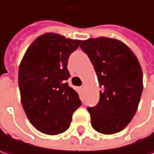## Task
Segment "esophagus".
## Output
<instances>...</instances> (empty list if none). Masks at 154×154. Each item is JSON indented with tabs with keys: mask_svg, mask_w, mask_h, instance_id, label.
<instances>
[{
	"mask_svg": "<svg viewBox=\"0 0 154 154\" xmlns=\"http://www.w3.org/2000/svg\"><path fill=\"white\" fill-rule=\"evenodd\" d=\"M81 90H82V91H84V90H85V85H83V86L81 87Z\"/></svg>",
	"mask_w": 154,
	"mask_h": 154,
	"instance_id": "1",
	"label": "esophagus"
}]
</instances>
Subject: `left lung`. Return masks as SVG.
Listing matches in <instances>:
<instances>
[{
  "label": "left lung",
  "mask_w": 154,
  "mask_h": 154,
  "mask_svg": "<svg viewBox=\"0 0 154 154\" xmlns=\"http://www.w3.org/2000/svg\"><path fill=\"white\" fill-rule=\"evenodd\" d=\"M80 48L91 60L101 88L99 103L87 107L91 126L106 135L120 132L132 120L140 101L143 72L139 62L116 38H88Z\"/></svg>",
  "instance_id": "obj_1"
}]
</instances>
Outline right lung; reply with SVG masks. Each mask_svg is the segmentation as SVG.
Masks as SVG:
<instances>
[{
  "label": "right lung",
  "mask_w": 154,
  "mask_h": 154,
  "mask_svg": "<svg viewBox=\"0 0 154 154\" xmlns=\"http://www.w3.org/2000/svg\"><path fill=\"white\" fill-rule=\"evenodd\" d=\"M81 40L48 32L26 50L18 70L23 110L36 129L48 135L67 131L72 115L82 105L78 93L69 86L67 65Z\"/></svg>",
  "instance_id": "add662e5"
}]
</instances>
